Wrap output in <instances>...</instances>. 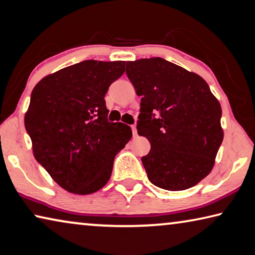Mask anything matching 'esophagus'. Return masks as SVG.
Masks as SVG:
<instances>
[{
  "label": "esophagus",
  "mask_w": 255,
  "mask_h": 255,
  "mask_svg": "<svg viewBox=\"0 0 255 255\" xmlns=\"http://www.w3.org/2000/svg\"><path fill=\"white\" fill-rule=\"evenodd\" d=\"M131 130H132V135L136 136L137 135V129H136L135 125H132V126H131Z\"/></svg>",
  "instance_id": "esophagus-1"
}]
</instances>
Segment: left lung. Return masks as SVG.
Returning a JSON list of instances; mask_svg holds the SVG:
<instances>
[{"label":"left lung","mask_w":255,"mask_h":255,"mask_svg":"<svg viewBox=\"0 0 255 255\" xmlns=\"http://www.w3.org/2000/svg\"><path fill=\"white\" fill-rule=\"evenodd\" d=\"M140 96L137 131L151 144L147 178L167 191L191 188L211 172L224 139L221 107L199 75L162 58L128 61Z\"/></svg>","instance_id":"8db88e82"}]
</instances>
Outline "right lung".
<instances>
[{
    "mask_svg": "<svg viewBox=\"0 0 255 255\" xmlns=\"http://www.w3.org/2000/svg\"><path fill=\"white\" fill-rule=\"evenodd\" d=\"M125 61L86 60L51 74L34 87L25 127L35 159L66 191L86 195L111 177L117 153L131 138L123 123H109L106 96Z\"/></svg>",
    "mask_w": 255,
    "mask_h": 255,
    "instance_id": "1",
    "label": "right lung"
}]
</instances>
